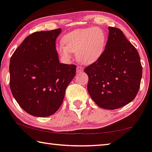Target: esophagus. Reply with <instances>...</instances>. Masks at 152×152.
I'll use <instances>...</instances> for the list:
<instances>
[{"instance_id":"34e87169","label":"esophagus","mask_w":152,"mask_h":152,"mask_svg":"<svg viewBox=\"0 0 152 152\" xmlns=\"http://www.w3.org/2000/svg\"><path fill=\"white\" fill-rule=\"evenodd\" d=\"M83 72V67L80 66V65H78V67H77V69H76V72L77 73H82Z\"/></svg>"}]
</instances>
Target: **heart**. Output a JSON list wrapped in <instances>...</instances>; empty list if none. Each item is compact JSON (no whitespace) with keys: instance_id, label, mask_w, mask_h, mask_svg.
Masks as SVG:
<instances>
[{"instance_id":"1","label":"heart","mask_w":152,"mask_h":152,"mask_svg":"<svg viewBox=\"0 0 152 152\" xmlns=\"http://www.w3.org/2000/svg\"><path fill=\"white\" fill-rule=\"evenodd\" d=\"M61 45L56 46L58 55L63 61H69L72 53L84 64H91L98 60L104 50L106 37L99 27L77 29L68 33L61 39Z\"/></svg>"}]
</instances>
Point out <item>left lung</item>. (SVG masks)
I'll use <instances>...</instances> for the list:
<instances>
[{
	"mask_svg": "<svg viewBox=\"0 0 152 152\" xmlns=\"http://www.w3.org/2000/svg\"><path fill=\"white\" fill-rule=\"evenodd\" d=\"M105 50L100 58L85 67L87 90L99 107L115 110L137 96L142 68L136 48L119 28L109 26Z\"/></svg>",
	"mask_w": 152,
	"mask_h": 152,
	"instance_id": "1",
	"label": "left lung"
}]
</instances>
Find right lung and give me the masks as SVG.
Listing matches in <instances>:
<instances>
[{"label":"right lung","instance_id":"obj_1","mask_svg":"<svg viewBox=\"0 0 152 152\" xmlns=\"http://www.w3.org/2000/svg\"><path fill=\"white\" fill-rule=\"evenodd\" d=\"M61 32L57 28L31 34L11 57V93L22 109L33 116L48 117L57 111L76 75L75 65L58 61L55 42Z\"/></svg>","mask_w":152,"mask_h":152}]
</instances>
